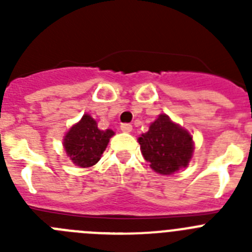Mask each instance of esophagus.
<instances>
[{"label": "esophagus", "instance_id": "1", "mask_svg": "<svg viewBox=\"0 0 252 252\" xmlns=\"http://www.w3.org/2000/svg\"><path fill=\"white\" fill-rule=\"evenodd\" d=\"M122 132H131L132 131V125L130 124H122L121 125Z\"/></svg>", "mask_w": 252, "mask_h": 252}]
</instances>
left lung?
I'll return each mask as SVG.
<instances>
[{
	"label": "left lung",
	"mask_w": 252,
	"mask_h": 252,
	"mask_svg": "<svg viewBox=\"0 0 252 252\" xmlns=\"http://www.w3.org/2000/svg\"><path fill=\"white\" fill-rule=\"evenodd\" d=\"M139 144L153 170L162 175L173 174L187 166L192 158V136L166 115H160L150 125L148 132L139 137Z\"/></svg>",
	"instance_id": "obj_1"
}]
</instances>
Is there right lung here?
I'll return each instance as SVG.
<instances>
[{
  "instance_id": "right-lung-1",
  "label": "right lung",
  "mask_w": 252,
  "mask_h": 252,
  "mask_svg": "<svg viewBox=\"0 0 252 252\" xmlns=\"http://www.w3.org/2000/svg\"><path fill=\"white\" fill-rule=\"evenodd\" d=\"M112 135V130H99L97 122L90 115H84L66 133L64 148L75 165L88 168L98 161Z\"/></svg>"
}]
</instances>
